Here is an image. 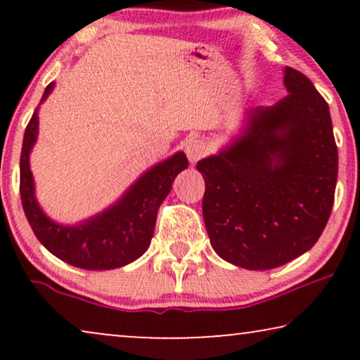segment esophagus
Wrapping results in <instances>:
<instances>
[{
	"label": "esophagus",
	"mask_w": 360,
	"mask_h": 360,
	"mask_svg": "<svg viewBox=\"0 0 360 360\" xmlns=\"http://www.w3.org/2000/svg\"><path fill=\"white\" fill-rule=\"evenodd\" d=\"M185 152H186V157H188L190 164H196L201 157L208 154V146L200 139H191L188 141V144H186Z\"/></svg>",
	"instance_id": "1"
}]
</instances>
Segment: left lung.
<instances>
[{
    "instance_id": "1",
    "label": "left lung",
    "mask_w": 360,
    "mask_h": 360,
    "mask_svg": "<svg viewBox=\"0 0 360 360\" xmlns=\"http://www.w3.org/2000/svg\"><path fill=\"white\" fill-rule=\"evenodd\" d=\"M288 96L248 110L239 134L201 159L203 218L214 252L269 270L300 257L326 228L338 180L329 106L309 78L285 67Z\"/></svg>"
}]
</instances>
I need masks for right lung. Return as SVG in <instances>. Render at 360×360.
<instances>
[{
  "label": "right lung",
  "instance_id": "1",
  "mask_svg": "<svg viewBox=\"0 0 360 360\" xmlns=\"http://www.w3.org/2000/svg\"><path fill=\"white\" fill-rule=\"evenodd\" d=\"M56 83H49L41 103ZM39 134V108L24 132L21 150V201L31 228L44 248L63 262L85 270H111L134 262L149 248L157 211L170 193L175 176L188 167L184 152L147 169L124 193L101 213L77 224L49 218L36 198V185L29 164Z\"/></svg>",
  "mask_w": 360,
  "mask_h": 360
}]
</instances>
